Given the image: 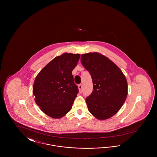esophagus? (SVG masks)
<instances>
[{
  "label": "esophagus",
  "instance_id": "34e87169",
  "mask_svg": "<svg viewBox=\"0 0 157 157\" xmlns=\"http://www.w3.org/2000/svg\"><path fill=\"white\" fill-rule=\"evenodd\" d=\"M78 88H79V92L80 93H82V91H83V86H82V85L81 84H80V85H78Z\"/></svg>",
  "mask_w": 157,
  "mask_h": 157
}]
</instances>
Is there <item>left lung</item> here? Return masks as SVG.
I'll use <instances>...</instances> for the list:
<instances>
[{"label": "left lung", "mask_w": 157, "mask_h": 157, "mask_svg": "<svg viewBox=\"0 0 157 157\" xmlns=\"http://www.w3.org/2000/svg\"><path fill=\"white\" fill-rule=\"evenodd\" d=\"M82 65L91 75L93 90L86 98L88 109L99 120L108 119L119 111L128 95V83L118 67L98 52L82 54Z\"/></svg>", "instance_id": "1"}]
</instances>
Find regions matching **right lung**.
<instances>
[{
  "label": "right lung",
  "instance_id": "1",
  "mask_svg": "<svg viewBox=\"0 0 157 157\" xmlns=\"http://www.w3.org/2000/svg\"><path fill=\"white\" fill-rule=\"evenodd\" d=\"M79 58L80 54L64 53L48 63L35 79V101L51 118H60L72 108L79 92L72 72Z\"/></svg>",
  "mask_w": 157,
  "mask_h": 157
}]
</instances>
